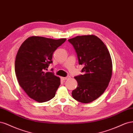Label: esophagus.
Listing matches in <instances>:
<instances>
[{
    "instance_id": "1",
    "label": "esophagus",
    "mask_w": 133,
    "mask_h": 133,
    "mask_svg": "<svg viewBox=\"0 0 133 133\" xmlns=\"http://www.w3.org/2000/svg\"><path fill=\"white\" fill-rule=\"evenodd\" d=\"M71 77L70 76H67V77H61V79H62V80H66V79H68V78H70Z\"/></svg>"
}]
</instances>
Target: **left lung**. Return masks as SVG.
<instances>
[{"label":"left lung","mask_w":133,"mask_h":133,"mask_svg":"<svg viewBox=\"0 0 133 133\" xmlns=\"http://www.w3.org/2000/svg\"><path fill=\"white\" fill-rule=\"evenodd\" d=\"M77 56L83 75L76 76L78 85L72 97L88 103L99 97L107 88L112 74L110 55L103 41L95 35L78 36L68 40Z\"/></svg>","instance_id":"obj_1"}]
</instances>
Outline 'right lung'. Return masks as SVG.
I'll use <instances>...</instances> for the list:
<instances>
[{"mask_svg": "<svg viewBox=\"0 0 133 133\" xmlns=\"http://www.w3.org/2000/svg\"><path fill=\"white\" fill-rule=\"evenodd\" d=\"M66 40L31 36L20 47L15 58V74L20 87L31 99L42 103L55 97L60 78L46 70L52 63L54 51Z\"/></svg>", "mask_w": 133, "mask_h": 133, "instance_id": "right-lung-1", "label": "right lung"}]
</instances>
